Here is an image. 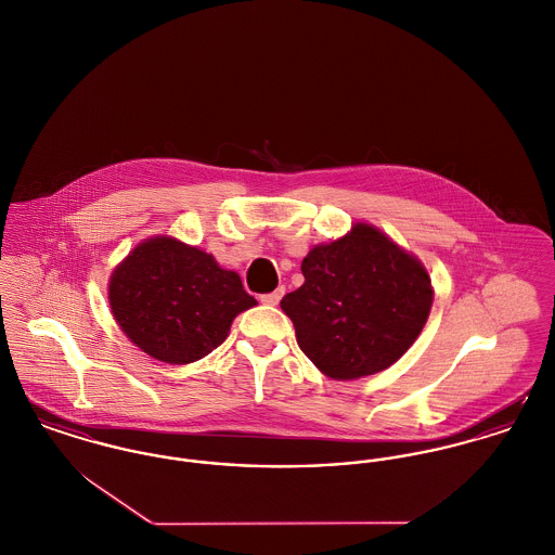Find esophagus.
<instances>
[{"instance_id":"34e87169","label":"esophagus","mask_w":555,"mask_h":555,"mask_svg":"<svg viewBox=\"0 0 555 555\" xmlns=\"http://www.w3.org/2000/svg\"><path fill=\"white\" fill-rule=\"evenodd\" d=\"M283 294H285V289H283V287H279V289H274L272 294L260 295V301L261 304H266V306H276V304L281 301Z\"/></svg>"}]
</instances>
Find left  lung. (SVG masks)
I'll return each instance as SVG.
<instances>
[{"label": "left lung", "mask_w": 555, "mask_h": 555, "mask_svg": "<svg viewBox=\"0 0 555 555\" xmlns=\"http://www.w3.org/2000/svg\"><path fill=\"white\" fill-rule=\"evenodd\" d=\"M304 285L281 301L297 346L331 379H359L400 359L420 337L434 289L424 263L371 224L301 261Z\"/></svg>", "instance_id": "8db88e82"}]
</instances>
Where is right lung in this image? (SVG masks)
<instances>
[{"label": "right lung", "instance_id": "add662e5", "mask_svg": "<svg viewBox=\"0 0 555 555\" xmlns=\"http://www.w3.org/2000/svg\"><path fill=\"white\" fill-rule=\"evenodd\" d=\"M111 312L153 359L189 364L214 352L236 314L258 301L241 276L173 236L142 241L108 281Z\"/></svg>", "mask_w": 555, "mask_h": 555}]
</instances>
